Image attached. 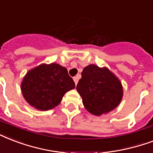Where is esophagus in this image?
Segmentation results:
<instances>
[{
  "label": "esophagus",
  "instance_id": "1",
  "mask_svg": "<svg viewBox=\"0 0 153 153\" xmlns=\"http://www.w3.org/2000/svg\"><path fill=\"white\" fill-rule=\"evenodd\" d=\"M78 80H79V77H78V76H75V77H73V80H74V82H75L76 85H77Z\"/></svg>",
  "mask_w": 153,
  "mask_h": 153
}]
</instances>
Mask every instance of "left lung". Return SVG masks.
<instances>
[{"label":"left lung","mask_w":153,"mask_h":153,"mask_svg":"<svg viewBox=\"0 0 153 153\" xmlns=\"http://www.w3.org/2000/svg\"><path fill=\"white\" fill-rule=\"evenodd\" d=\"M76 90L88 112L101 116L120 105L123 97V86L114 73L106 67L89 65L83 69Z\"/></svg>","instance_id":"left-lung-1"}]
</instances>
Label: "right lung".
<instances>
[{
    "mask_svg": "<svg viewBox=\"0 0 153 153\" xmlns=\"http://www.w3.org/2000/svg\"><path fill=\"white\" fill-rule=\"evenodd\" d=\"M75 88L67 68L59 64H42L24 76L21 89L25 100L41 111L50 110L60 103L64 95Z\"/></svg>",
    "mask_w": 153,
    "mask_h": 153,
    "instance_id": "obj_1",
    "label": "right lung"
}]
</instances>
